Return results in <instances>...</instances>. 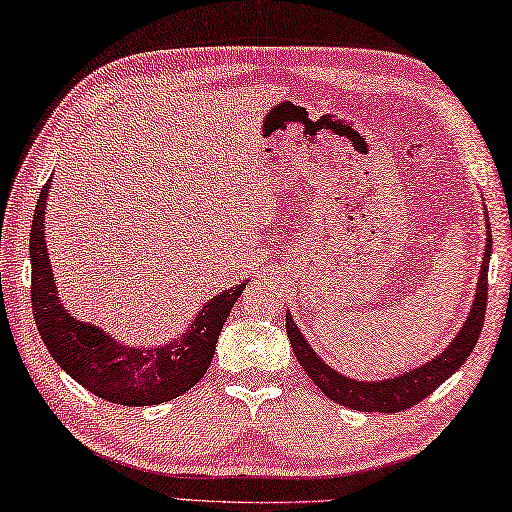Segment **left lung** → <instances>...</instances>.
Returning <instances> with one entry per match:
<instances>
[{"mask_svg": "<svg viewBox=\"0 0 512 512\" xmlns=\"http://www.w3.org/2000/svg\"><path fill=\"white\" fill-rule=\"evenodd\" d=\"M490 248H492V237H490V226H488V237H486V257H483L479 282H477V295L475 304H472V311L468 315L466 324L459 331V336L454 338L448 349H445L439 358H434L425 365L416 367L407 374H401L389 380H380V383H360V380H353L338 374L336 369L315 356V351L309 347V342L304 340L300 329L295 327L291 315L286 313V333L288 340H291V347L297 362H300L302 369L306 371L315 385H318L324 394H327L331 401H336L351 410L358 412H403L407 407L421 403L423 398L430 396L436 387L445 383L454 371H457L470 351L475 349L479 333L483 327V318H486V304H488V262H490Z\"/></svg>", "mask_w": 512, "mask_h": 512, "instance_id": "obj_1", "label": "left lung"}]
</instances>
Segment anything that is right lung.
Returning a JSON list of instances; mask_svg holds the SVG:
<instances>
[{"label": "right lung", "instance_id": "1", "mask_svg": "<svg viewBox=\"0 0 512 512\" xmlns=\"http://www.w3.org/2000/svg\"><path fill=\"white\" fill-rule=\"evenodd\" d=\"M49 183L42 185L31 226V302L37 331L53 360L89 392L118 405H156L188 392L208 371L221 327L246 282L228 288L203 306L181 338L165 347L134 349L118 345L94 324L78 322L55 293L44 241V210Z\"/></svg>", "mask_w": 512, "mask_h": 512}]
</instances>
